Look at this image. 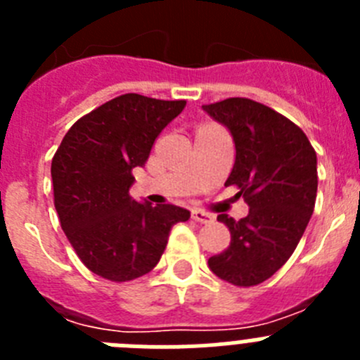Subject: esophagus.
I'll return each instance as SVG.
<instances>
[{
  "instance_id": "1",
  "label": "esophagus",
  "mask_w": 360,
  "mask_h": 360,
  "mask_svg": "<svg viewBox=\"0 0 360 360\" xmlns=\"http://www.w3.org/2000/svg\"><path fill=\"white\" fill-rule=\"evenodd\" d=\"M191 218L195 219V221H198V224H209V221L214 219V216L202 211V209H193V211H191Z\"/></svg>"
}]
</instances>
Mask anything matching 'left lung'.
<instances>
[{
    "label": "left lung",
    "mask_w": 360,
    "mask_h": 360,
    "mask_svg": "<svg viewBox=\"0 0 360 360\" xmlns=\"http://www.w3.org/2000/svg\"><path fill=\"white\" fill-rule=\"evenodd\" d=\"M227 126L236 158L225 186L243 196L249 214L218 221L231 231V245L209 257L211 270L234 287H256L278 272L297 247L317 196L316 149L303 129L252 98L231 97L203 104Z\"/></svg>",
    "instance_id": "8db88e82"
}]
</instances>
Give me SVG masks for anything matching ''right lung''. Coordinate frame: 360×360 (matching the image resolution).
<instances>
[{
    "mask_svg": "<svg viewBox=\"0 0 360 360\" xmlns=\"http://www.w3.org/2000/svg\"><path fill=\"white\" fill-rule=\"evenodd\" d=\"M186 101L124 94L73 124L52 158L53 205L86 269L113 283L131 281L160 262L171 227L189 211L129 196L131 171L148 162L162 129Z\"/></svg>",
    "mask_w": 360,
    "mask_h": 360,
    "instance_id": "add662e5",
    "label": "right lung"
}]
</instances>
